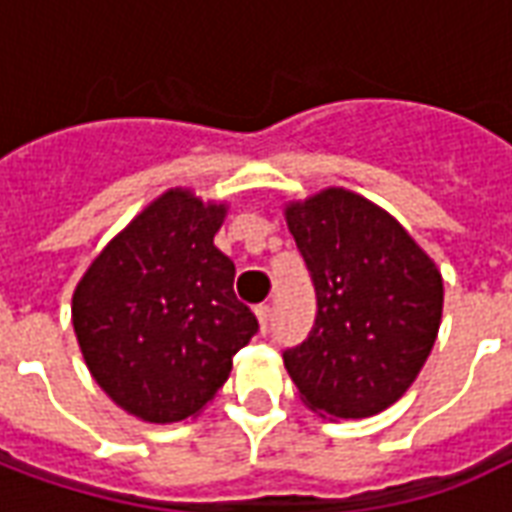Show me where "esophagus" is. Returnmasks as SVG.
<instances>
[{"label":"esophagus","mask_w":512,"mask_h":512,"mask_svg":"<svg viewBox=\"0 0 512 512\" xmlns=\"http://www.w3.org/2000/svg\"><path fill=\"white\" fill-rule=\"evenodd\" d=\"M255 312H257V321H260V332L266 334L268 323H271V307H268V304H260Z\"/></svg>","instance_id":"esophagus-1"}]
</instances>
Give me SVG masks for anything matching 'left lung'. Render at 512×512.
I'll list each match as a JSON object with an SVG mask.
<instances>
[{
	"mask_svg": "<svg viewBox=\"0 0 512 512\" xmlns=\"http://www.w3.org/2000/svg\"><path fill=\"white\" fill-rule=\"evenodd\" d=\"M315 285V323L282 359L321 417H373L403 397L436 343L444 285L417 241L365 197L323 189L285 208Z\"/></svg>",
	"mask_w": 512,
	"mask_h": 512,
	"instance_id": "left-lung-1",
	"label": "left lung"
}]
</instances>
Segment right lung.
Here are the masks:
<instances>
[{
    "mask_svg": "<svg viewBox=\"0 0 512 512\" xmlns=\"http://www.w3.org/2000/svg\"><path fill=\"white\" fill-rule=\"evenodd\" d=\"M227 205L169 189L117 233L73 290V332L117 406L156 425L200 414L257 332L213 246Z\"/></svg>",
    "mask_w": 512,
    "mask_h": 512,
    "instance_id": "add662e5",
    "label": "right lung"
}]
</instances>
